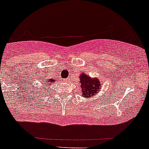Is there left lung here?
Wrapping results in <instances>:
<instances>
[{
  "instance_id": "obj_1",
  "label": "left lung",
  "mask_w": 149,
  "mask_h": 149,
  "mask_svg": "<svg viewBox=\"0 0 149 149\" xmlns=\"http://www.w3.org/2000/svg\"><path fill=\"white\" fill-rule=\"evenodd\" d=\"M81 83L82 96L86 98H92V96L98 94L101 89L102 84L97 77H91L85 73H81L79 76Z\"/></svg>"
}]
</instances>
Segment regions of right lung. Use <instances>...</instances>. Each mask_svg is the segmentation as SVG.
<instances>
[{"label":"right lung","mask_w":149,"mask_h":149,"mask_svg":"<svg viewBox=\"0 0 149 149\" xmlns=\"http://www.w3.org/2000/svg\"><path fill=\"white\" fill-rule=\"evenodd\" d=\"M42 79H43L42 84H43V86H45L46 88L49 87V86H48L49 85H51V84H53V83H54L55 81H57V80H55V79H52V78L47 79V80H45V79H44V78H42Z\"/></svg>","instance_id":"add662e5"}]
</instances>
